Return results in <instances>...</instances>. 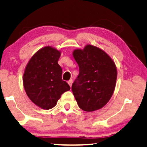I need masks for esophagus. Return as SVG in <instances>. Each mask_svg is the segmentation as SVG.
I'll return each instance as SVG.
<instances>
[{
	"label": "esophagus",
	"instance_id": "obj_1",
	"mask_svg": "<svg viewBox=\"0 0 147 147\" xmlns=\"http://www.w3.org/2000/svg\"><path fill=\"white\" fill-rule=\"evenodd\" d=\"M68 84H69V86L71 87L72 86V79H70V80H69L68 82Z\"/></svg>",
	"mask_w": 147,
	"mask_h": 147
}]
</instances>
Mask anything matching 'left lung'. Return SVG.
<instances>
[{
  "instance_id": "left-lung-1",
  "label": "left lung",
  "mask_w": 147,
  "mask_h": 147,
  "mask_svg": "<svg viewBox=\"0 0 147 147\" xmlns=\"http://www.w3.org/2000/svg\"><path fill=\"white\" fill-rule=\"evenodd\" d=\"M79 65V74L72 90L81 109L92 112L109 102L117 80V68L113 60L102 49L87 45L72 52Z\"/></svg>"
}]
</instances>
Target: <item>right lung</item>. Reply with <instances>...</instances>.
<instances>
[{
  "mask_svg": "<svg viewBox=\"0 0 147 147\" xmlns=\"http://www.w3.org/2000/svg\"><path fill=\"white\" fill-rule=\"evenodd\" d=\"M60 56L59 50L45 46L31 57L25 68V92L35 105L44 110L55 107L62 94L70 89L62 80V69L58 63Z\"/></svg>",
  "mask_w": 147,
  "mask_h": 147,
  "instance_id": "add662e5",
  "label": "right lung"
}]
</instances>
